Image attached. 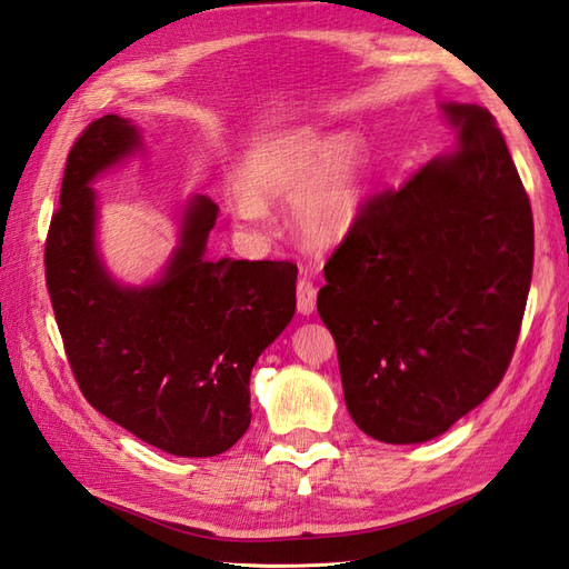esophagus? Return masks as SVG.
Returning a JSON list of instances; mask_svg holds the SVG:
<instances>
[{"instance_id":"esophagus-1","label":"esophagus","mask_w":569,"mask_h":569,"mask_svg":"<svg viewBox=\"0 0 569 569\" xmlns=\"http://www.w3.org/2000/svg\"><path fill=\"white\" fill-rule=\"evenodd\" d=\"M296 298H298V312L300 315H312L317 306V288L312 286L310 279L300 276L298 286H296Z\"/></svg>"}]
</instances>
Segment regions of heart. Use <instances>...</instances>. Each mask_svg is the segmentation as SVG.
Segmentation results:
<instances>
[{
    "label": "heart",
    "instance_id": "obj_1",
    "mask_svg": "<svg viewBox=\"0 0 569 569\" xmlns=\"http://www.w3.org/2000/svg\"><path fill=\"white\" fill-rule=\"evenodd\" d=\"M242 189L228 198L230 213L249 230L271 222L269 201L293 196L290 220L315 247L339 242L359 222L368 196V148L361 136L325 138L312 128H293L247 150Z\"/></svg>",
    "mask_w": 569,
    "mask_h": 569
}]
</instances>
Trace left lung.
Instances as JSON below:
<instances>
[{"mask_svg": "<svg viewBox=\"0 0 569 569\" xmlns=\"http://www.w3.org/2000/svg\"><path fill=\"white\" fill-rule=\"evenodd\" d=\"M443 111L456 150L368 198L317 293L349 415L382 443L429 441L499 386L531 288L533 213L505 136L480 106Z\"/></svg>", "mask_w": 569, "mask_h": 569, "instance_id": "obj_1", "label": "left lung"}]
</instances>
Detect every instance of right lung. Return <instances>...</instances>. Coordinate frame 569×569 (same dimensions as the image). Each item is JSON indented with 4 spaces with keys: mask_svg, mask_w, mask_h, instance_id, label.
<instances>
[{
    "mask_svg": "<svg viewBox=\"0 0 569 569\" xmlns=\"http://www.w3.org/2000/svg\"><path fill=\"white\" fill-rule=\"evenodd\" d=\"M138 144L136 126L116 113L74 140L46 240L52 312L91 407L171 456H218L252 421L249 376L293 320L298 267L206 259L218 206L196 196L162 279L144 288L111 281L94 247L89 183Z\"/></svg>",
    "mask_w": 569,
    "mask_h": 569,
    "instance_id": "add662e5",
    "label": "right lung"
}]
</instances>
